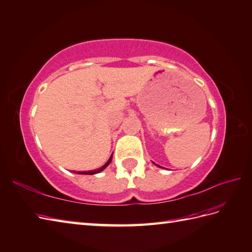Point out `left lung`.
Wrapping results in <instances>:
<instances>
[{
	"label": "left lung",
	"instance_id": "8db88e82",
	"mask_svg": "<svg viewBox=\"0 0 252 252\" xmlns=\"http://www.w3.org/2000/svg\"><path fill=\"white\" fill-rule=\"evenodd\" d=\"M155 164H156V163H155ZM156 165H157V164H156ZM157 166H159V165H157Z\"/></svg>",
	"mask_w": 252,
	"mask_h": 252
}]
</instances>
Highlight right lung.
<instances>
[{
    "mask_svg": "<svg viewBox=\"0 0 252 252\" xmlns=\"http://www.w3.org/2000/svg\"><path fill=\"white\" fill-rule=\"evenodd\" d=\"M111 160H112V155H111V157L109 158V160H108L101 167L96 168V169H93V171H89V172H78V173H76V174H81V175H95V174H98V173H100L101 171H104V169H105L108 165L110 164Z\"/></svg>",
    "mask_w": 252,
    "mask_h": 252,
    "instance_id": "add662e5",
    "label": "right lung"
}]
</instances>
